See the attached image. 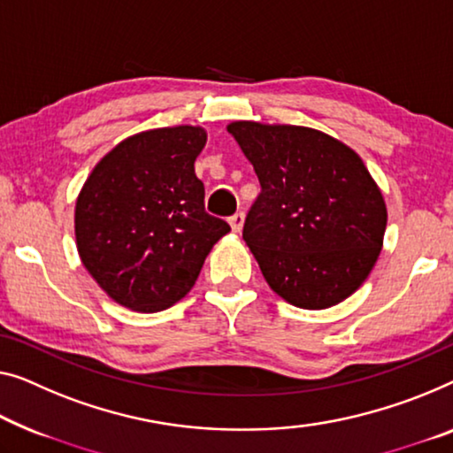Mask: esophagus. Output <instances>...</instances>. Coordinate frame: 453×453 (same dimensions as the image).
I'll return each instance as SVG.
<instances>
[{"label": "esophagus", "mask_w": 453, "mask_h": 453, "mask_svg": "<svg viewBox=\"0 0 453 453\" xmlns=\"http://www.w3.org/2000/svg\"><path fill=\"white\" fill-rule=\"evenodd\" d=\"M229 226H232L234 232H242V226H244V211L234 213L232 218H229Z\"/></svg>", "instance_id": "esophagus-1"}]
</instances>
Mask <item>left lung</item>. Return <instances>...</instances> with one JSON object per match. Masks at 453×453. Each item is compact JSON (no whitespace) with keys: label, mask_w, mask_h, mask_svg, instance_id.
Segmentation results:
<instances>
[{"label":"left lung","mask_w":453,"mask_h":453,"mask_svg":"<svg viewBox=\"0 0 453 453\" xmlns=\"http://www.w3.org/2000/svg\"><path fill=\"white\" fill-rule=\"evenodd\" d=\"M227 132L260 180L242 235L270 288L301 309L337 305L366 280L387 229L362 158L311 127L234 121Z\"/></svg>","instance_id":"1"}]
</instances>
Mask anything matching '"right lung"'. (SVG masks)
<instances>
[{"mask_svg":"<svg viewBox=\"0 0 453 453\" xmlns=\"http://www.w3.org/2000/svg\"><path fill=\"white\" fill-rule=\"evenodd\" d=\"M207 142L195 126L126 138L99 160L75 209L77 250L119 305L154 313L191 291L227 221L205 211L195 158Z\"/></svg>","mask_w":453,"mask_h":453,"instance_id":"add662e5","label":"right lung"}]
</instances>
